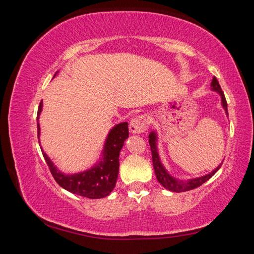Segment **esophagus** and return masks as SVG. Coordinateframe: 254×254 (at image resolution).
<instances>
[{"label":"esophagus","mask_w":254,"mask_h":254,"mask_svg":"<svg viewBox=\"0 0 254 254\" xmlns=\"http://www.w3.org/2000/svg\"><path fill=\"white\" fill-rule=\"evenodd\" d=\"M149 126V120L145 115H139L134 119L131 120L130 122V131L132 133H135V134H139V133H142L148 128Z\"/></svg>","instance_id":"esophagus-1"}]
</instances>
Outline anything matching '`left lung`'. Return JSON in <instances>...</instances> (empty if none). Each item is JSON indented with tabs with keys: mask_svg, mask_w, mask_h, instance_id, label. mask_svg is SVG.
Segmentation results:
<instances>
[{
	"mask_svg": "<svg viewBox=\"0 0 254 254\" xmlns=\"http://www.w3.org/2000/svg\"><path fill=\"white\" fill-rule=\"evenodd\" d=\"M210 86H212L213 91L217 92L221 95L222 105H223V107H224V110L226 111V114L229 115V113H227V103H226V100H225L224 93H223L216 77H214ZM149 144H150V149H151L153 168H154V173H156L158 182L160 183L163 187L167 188L170 191L182 192V191L191 190V189H195L197 187H199L200 185H203L204 183L207 182V180L210 177H212V176H214L215 173H216V171L221 168V165H220L216 169L213 170L212 173H209L208 175L203 176V177H199V178L187 180V182H183V180H177V179H175L174 177H171V176L168 173H167L165 167H163L162 163L160 162V158H159V154H158V151H157V135H156V133H154V132H151L149 134Z\"/></svg>",
	"mask_w": 254,
	"mask_h": 254,
	"instance_id": "8db88e82",
	"label": "left lung"
}]
</instances>
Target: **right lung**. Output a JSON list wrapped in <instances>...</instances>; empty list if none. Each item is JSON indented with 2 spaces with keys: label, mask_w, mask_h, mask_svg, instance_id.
Instances as JSON below:
<instances>
[{
  "label": "right lung",
  "mask_w": 254,
  "mask_h": 254,
  "mask_svg": "<svg viewBox=\"0 0 254 254\" xmlns=\"http://www.w3.org/2000/svg\"><path fill=\"white\" fill-rule=\"evenodd\" d=\"M41 111L42 101L40 102L39 107H38L37 120L39 119ZM37 126L38 137H39V123ZM127 122H123L115 126L106 137L102 161L98 162L95 167H93L91 169L74 175L63 174L62 171L56 168V166L44 152V150H41V151L42 154H44L47 165L49 167L51 175H53V177L59 186L65 188L66 190L72 192V194L87 197V198L92 199H97L110 195V192L115 187L120 167V151H121L124 141L127 140Z\"/></svg>",
  "instance_id": "obj_1"
}]
</instances>
